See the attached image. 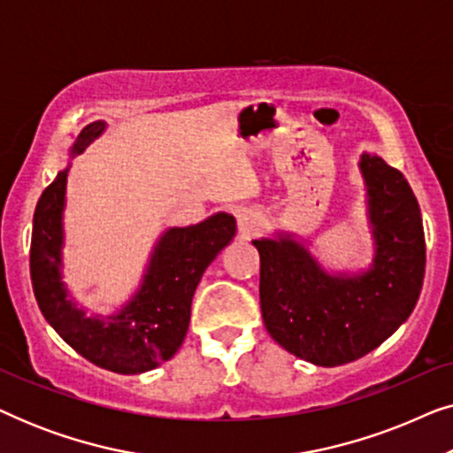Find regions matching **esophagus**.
Returning <instances> with one entry per match:
<instances>
[{
  "instance_id": "1",
  "label": "esophagus",
  "mask_w": 453,
  "mask_h": 453,
  "mask_svg": "<svg viewBox=\"0 0 453 453\" xmlns=\"http://www.w3.org/2000/svg\"><path fill=\"white\" fill-rule=\"evenodd\" d=\"M237 228L241 237H251L259 228V216L253 210H243L237 214Z\"/></svg>"
}]
</instances>
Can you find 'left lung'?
<instances>
[{"mask_svg":"<svg viewBox=\"0 0 453 453\" xmlns=\"http://www.w3.org/2000/svg\"><path fill=\"white\" fill-rule=\"evenodd\" d=\"M358 171L375 247L367 270L327 272L287 231L251 241L265 330L290 355L319 367L377 349L408 319L423 288L425 233L411 185L377 154L363 152Z\"/></svg>","mask_w":453,"mask_h":453,"instance_id":"left-lung-1","label":"left lung"}]
</instances>
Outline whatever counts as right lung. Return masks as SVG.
Masks as SVG:
<instances>
[{"label":"right lung","mask_w":453,"mask_h":453,"mask_svg":"<svg viewBox=\"0 0 453 453\" xmlns=\"http://www.w3.org/2000/svg\"><path fill=\"white\" fill-rule=\"evenodd\" d=\"M107 129L104 121L86 126L70 148L82 154ZM70 166L42 191L33 219L30 278L36 303L49 326L92 365L135 375L158 367L183 344L191 299L202 274L237 233L234 216L216 212L191 226H171L160 234L132 299L109 315H86L70 296L64 278V210Z\"/></svg>","instance_id":"obj_1"}]
</instances>
